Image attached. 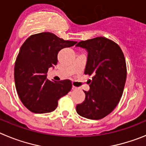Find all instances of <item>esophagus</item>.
Segmentation results:
<instances>
[{
    "mask_svg": "<svg viewBox=\"0 0 146 146\" xmlns=\"http://www.w3.org/2000/svg\"><path fill=\"white\" fill-rule=\"evenodd\" d=\"M77 89H78V88L76 87V86H72V90H73V91H75V90H77Z\"/></svg>",
    "mask_w": 146,
    "mask_h": 146,
    "instance_id": "1",
    "label": "esophagus"
}]
</instances>
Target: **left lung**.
<instances>
[{
    "label": "left lung",
    "mask_w": 146,
    "mask_h": 146,
    "mask_svg": "<svg viewBox=\"0 0 146 146\" xmlns=\"http://www.w3.org/2000/svg\"><path fill=\"white\" fill-rule=\"evenodd\" d=\"M76 47L88 52L85 74L92 75L86 99L76 111L91 120L104 118L118 105L126 80V66L121 47L105 37L78 42Z\"/></svg>",
    "instance_id": "8db88e82"
}]
</instances>
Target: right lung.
<instances>
[{
	"label": "right lung",
	"instance_id": "add662e5",
	"mask_svg": "<svg viewBox=\"0 0 146 146\" xmlns=\"http://www.w3.org/2000/svg\"><path fill=\"white\" fill-rule=\"evenodd\" d=\"M76 43L44 32L32 35L22 45L15 61V82L18 96L30 111H53L59 99L70 91L72 85L69 80H49L47 73L57 64L59 51Z\"/></svg>",
	"mask_w": 146,
	"mask_h": 146
}]
</instances>
